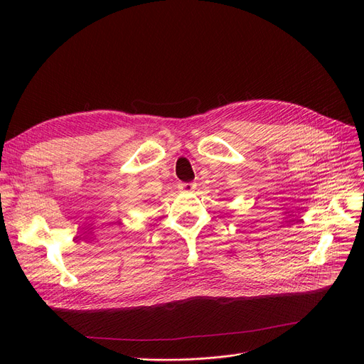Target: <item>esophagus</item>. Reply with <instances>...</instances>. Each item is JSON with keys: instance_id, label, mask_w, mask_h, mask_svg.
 I'll return each instance as SVG.
<instances>
[{"instance_id": "34e87169", "label": "esophagus", "mask_w": 364, "mask_h": 364, "mask_svg": "<svg viewBox=\"0 0 364 364\" xmlns=\"http://www.w3.org/2000/svg\"><path fill=\"white\" fill-rule=\"evenodd\" d=\"M179 190L182 193H193L196 190V183H191V182H183V183H179Z\"/></svg>"}]
</instances>
